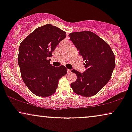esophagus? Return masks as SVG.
Returning a JSON list of instances; mask_svg holds the SVG:
<instances>
[{
    "label": "esophagus",
    "mask_w": 132,
    "mask_h": 132,
    "mask_svg": "<svg viewBox=\"0 0 132 132\" xmlns=\"http://www.w3.org/2000/svg\"><path fill=\"white\" fill-rule=\"evenodd\" d=\"M71 70H67V73L68 74H70V73H71Z\"/></svg>",
    "instance_id": "34e87169"
}]
</instances>
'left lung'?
Instances as JSON below:
<instances>
[{
  "mask_svg": "<svg viewBox=\"0 0 132 132\" xmlns=\"http://www.w3.org/2000/svg\"><path fill=\"white\" fill-rule=\"evenodd\" d=\"M70 40L85 61L83 73L73 70L77 80L71 87L76 94L91 97L98 93L111 79L115 67V55L109 44L93 32L82 31L69 34Z\"/></svg>",
  "mask_w": 132,
  "mask_h": 132,
  "instance_id": "obj_1",
  "label": "left lung"
}]
</instances>
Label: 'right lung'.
I'll return each instance as SVG.
<instances>
[{"mask_svg": "<svg viewBox=\"0 0 132 132\" xmlns=\"http://www.w3.org/2000/svg\"><path fill=\"white\" fill-rule=\"evenodd\" d=\"M65 34L47 24L34 30L20 44L18 64L21 76L27 87L37 96L53 95L59 79L67 73L65 67L52 66L48 59L57 45L66 37Z\"/></svg>", "mask_w": 132, "mask_h": 132, "instance_id": "1", "label": "right lung"}]
</instances>
